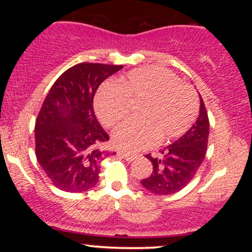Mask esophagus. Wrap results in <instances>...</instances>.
Masks as SVG:
<instances>
[{
    "instance_id": "esophagus-1",
    "label": "esophagus",
    "mask_w": 252,
    "mask_h": 252,
    "mask_svg": "<svg viewBox=\"0 0 252 252\" xmlns=\"http://www.w3.org/2000/svg\"><path fill=\"white\" fill-rule=\"evenodd\" d=\"M118 155L122 156L123 158H126V161H129V162H131V161H134L135 158H136V156H134V155H129V154H126V153H122V152L118 153Z\"/></svg>"
}]
</instances>
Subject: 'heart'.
<instances>
[{
	"label": "heart",
	"instance_id": "obj_1",
	"mask_svg": "<svg viewBox=\"0 0 252 252\" xmlns=\"http://www.w3.org/2000/svg\"><path fill=\"white\" fill-rule=\"evenodd\" d=\"M137 108V122L118 126L112 142L118 149L137 153L186 134L198 116V99L189 86L162 68H137L120 79L117 86L105 85L94 99L98 120L112 128Z\"/></svg>",
	"mask_w": 252,
	"mask_h": 252
}]
</instances>
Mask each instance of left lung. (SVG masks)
Here are the masks:
<instances>
[{"label": "left lung", "mask_w": 252, "mask_h": 252, "mask_svg": "<svg viewBox=\"0 0 252 252\" xmlns=\"http://www.w3.org/2000/svg\"><path fill=\"white\" fill-rule=\"evenodd\" d=\"M209 134V116L200 96L199 117L189 131L174 143L161 149L156 158L146 155L153 163V172L141 181L144 189L158 195H169L187 186L204 161Z\"/></svg>", "instance_id": "1"}]
</instances>
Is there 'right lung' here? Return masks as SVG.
Segmentation results:
<instances>
[{"label": "right lung", "mask_w": 252, "mask_h": 252, "mask_svg": "<svg viewBox=\"0 0 252 252\" xmlns=\"http://www.w3.org/2000/svg\"><path fill=\"white\" fill-rule=\"evenodd\" d=\"M122 65L80 63L56 80L35 122L37 162L57 189L85 192L97 185L109 141L94 111V97Z\"/></svg>", "instance_id": "1"}]
</instances>
